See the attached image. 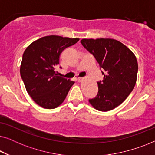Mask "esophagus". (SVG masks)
I'll return each instance as SVG.
<instances>
[{
	"mask_svg": "<svg viewBox=\"0 0 155 155\" xmlns=\"http://www.w3.org/2000/svg\"><path fill=\"white\" fill-rule=\"evenodd\" d=\"M82 80H83V78H78V81L79 82H82Z\"/></svg>",
	"mask_w": 155,
	"mask_h": 155,
	"instance_id": "obj_1",
	"label": "esophagus"
}]
</instances>
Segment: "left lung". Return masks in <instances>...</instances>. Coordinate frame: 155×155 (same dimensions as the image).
Masks as SVG:
<instances>
[{
    "label": "left lung",
    "instance_id": "obj_1",
    "mask_svg": "<svg viewBox=\"0 0 155 155\" xmlns=\"http://www.w3.org/2000/svg\"><path fill=\"white\" fill-rule=\"evenodd\" d=\"M81 44L104 71V79L97 82L98 94L89 102L100 111L115 109L126 100L136 83V57L126 46L114 39H82Z\"/></svg>",
    "mask_w": 155,
    "mask_h": 155
}]
</instances>
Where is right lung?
<instances>
[{
  "label": "right lung",
  "instance_id": "obj_1",
  "mask_svg": "<svg viewBox=\"0 0 155 155\" xmlns=\"http://www.w3.org/2000/svg\"><path fill=\"white\" fill-rule=\"evenodd\" d=\"M79 40V38L46 36L33 41L25 49L20 75L27 93L40 107L52 109L64 101L75 82L58 76L55 70L63 51Z\"/></svg>",
  "mask_w": 155,
  "mask_h": 155
}]
</instances>
